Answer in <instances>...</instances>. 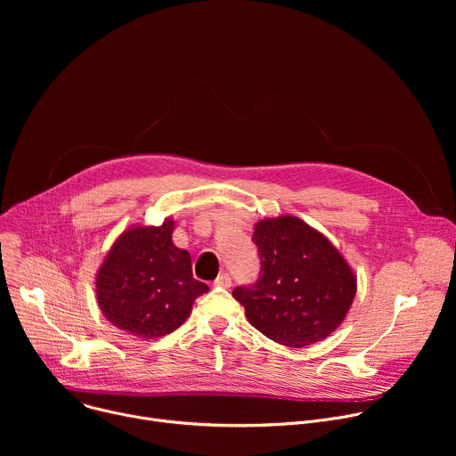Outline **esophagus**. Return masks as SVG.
I'll return each mask as SVG.
<instances>
[{
	"mask_svg": "<svg viewBox=\"0 0 456 456\" xmlns=\"http://www.w3.org/2000/svg\"><path fill=\"white\" fill-rule=\"evenodd\" d=\"M231 276L227 273H222L216 280H215V287H224V289H229L231 287Z\"/></svg>",
	"mask_w": 456,
	"mask_h": 456,
	"instance_id": "esophagus-1",
	"label": "esophagus"
}]
</instances>
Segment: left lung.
Wrapping results in <instances>:
<instances>
[{"instance_id":"left-lung-1","label":"left lung","mask_w":456,"mask_h":456,"mask_svg":"<svg viewBox=\"0 0 456 456\" xmlns=\"http://www.w3.org/2000/svg\"><path fill=\"white\" fill-rule=\"evenodd\" d=\"M252 240L262 259L256 285L232 290L256 330L305 348L327 339L345 321L357 276L339 248L297 216L257 220Z\"/></svg>"}]
</instances>
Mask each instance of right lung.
Returning a JSON list of instances; mask_svg holds the SVG:
<instances>
[{"instance_id": "1", "label": "right lung", "mask_w": 456, "mask_h": 456, "mask_svg": "<svg viewBox=\"0 0 456 456\" xmlns=\"http://www.w3.org/2000/svg\"><path fill=\"white\" fill-rule=\"evenodd\" d=\"M175 220L162 225L135 224L110 247L95 274V297L102 315L127 336L159 339L191 315L194 299L209 287L192 278L191 256L173 243Z\"/></svg>"}]
</instances>
